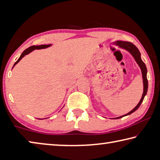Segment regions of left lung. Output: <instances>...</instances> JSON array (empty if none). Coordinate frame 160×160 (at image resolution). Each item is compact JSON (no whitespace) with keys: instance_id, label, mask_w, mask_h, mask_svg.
<instances>
[{"instance_id":"obj_1","label":"left lung","mask_w":160,"mask_h":160,"mask_svg":"<svg viewBox=\"0 0 160 160\" xmlns=\"http://www.w3.org/2000/svg\"><path fill=\"white\" fill-rule=\"evenodd\" d=\"M112 44L115 45V46H118L119 48H122L125 50H127V51H128L131 55H132V57L134 58V60H135L136 63L138 64V65L139 66L140 69H141V70L142 83H143V93H142L141 100H140L139 102L138 103V105H137L132 110L130 111L129 112H128L127 114H124V115L113 118V119H116L122 118V117H123L129 115V114H132L136 110H138V108L140 107V105H141L142 102L143 101L145 96H146V94H147L148 88V78H147V72H148L147 67H146V66H145V64L142 60L141 52H140L139 50L138 49V48H137L135 45H133L132 43H131V42H129V41H117L115 42H114V43H112Z\"/></svg>"}]
</instances>
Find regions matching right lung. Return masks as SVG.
I'll return each instance as SVG.
<instances>
[{
  "label": "right lung",
  "instance_id": "add662e5",
  "mask_svg": "<svg viewBox=\"0 0 160 160\" xmlns=\"http://www.w3.org/2000/svg\"><path fill=\"white\" fill-rule=\"evenodd\" d=\"M52 46V44H48V45H40V46H31V47H29V48H27L26 50H24L23 52H22V53L21 54V55H20V57L19 58V59L18 60H17V62H16L14 64V65H13V67H12V68L14 67H15L17 64H18L19 61H20L22 59V58H24L25 55H28V54H29L30 52H32L33 50H39V49H45V48H48V47H50ZM64 107V106H63Z\"/></svg>",
  "mask_w": 160,
  "mask_h": 160
}]
</instances>
